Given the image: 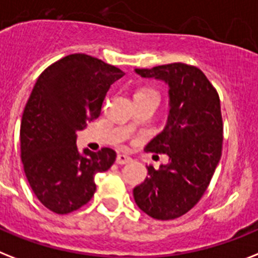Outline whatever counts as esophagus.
<instances>
[{"label": "esophagus", "mask_w": 258, "mask_h": 258, "mask_svg": "<svg viewBox=\"0 0 258 258\" xmlns=\"http://www.w3.org/2000/svg\"><path fill=\"white\" fill-rule=\"evenodd\" d=\"M131 160H133V159L124 154H119L118 156H116V164H127V163H130Z\"/></svg>", "instance_id": "esophagus-1"}]
</instances>
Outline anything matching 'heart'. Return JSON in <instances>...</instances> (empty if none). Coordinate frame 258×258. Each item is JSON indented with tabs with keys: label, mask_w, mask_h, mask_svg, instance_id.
Here are the masks:
<instances>
[{
	"label": "heart",
	"mask_w": 258,
	"mask_h": 258,
	"mask_svg": "<svg viewBox=\"0 0 258 258\" xmlns=\"http://www.w3.org/2000/svg\"><path fill=\"white\" fill-rule=\"evenodd\" d=\"M142 91H150V90H142Z\"/></svg>",
	"instance_id": "1"
}]
</instances>
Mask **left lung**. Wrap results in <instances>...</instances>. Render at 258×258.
<instances>
[{"mask_svg": "<svg viewBox=\"0 0 258 258\" xmlns=\"http://www.w3.org/2000/svg\"><path fill=\"white\" fill-rule=\"evenodd\" d=\"M144 78L169 86V115L165 128L146 151L167 154L169 163L155 169L134 188V199L144 213L173 220L194 208L208 188L223 151V116L216 89L192 64H162L136 69Z\"/></svg>", "mask_w": 258, "mask_h": 258, "instance_id": "8db88e82", "label": "left lung"}]
</instances>
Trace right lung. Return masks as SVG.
I'll return each mask as SVG.
<instances>
[{
    "label": "right lung",
    "instance_id": "1",
    "mask_svg": "<svg viewBox=\"0 0 258 258\" xmlns=\"http://www.w3.org/2000/svg\"><path fill=\"white\" fill-rule=\"evenodd\" d=\"M120 69L86 54L56 60L35 82L21 120V159L39 202L58 215L74 212L91 200L94 176L114 164L116 152L102 148L79 154L75 131L100 115Z\"/></svg>",
    "mask_w": 258,
    "mask_h": 258
}]
</instances>
